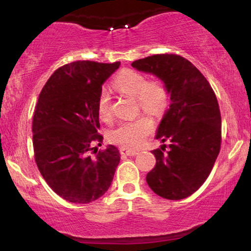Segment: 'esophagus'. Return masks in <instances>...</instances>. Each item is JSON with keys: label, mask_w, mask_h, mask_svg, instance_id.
<instances>
[{"label": "esophagus", "mask_w": 251, "mask_h": 251, "mask_svg": "<svg viewBox=\"0 0 251 251\" xmlns=\"http://www.w3.org/2000/svg\"><path fill=\"white\" fill-rule=\"evenodd\" d=\"M120 153H121V155H128V156H133L137 154L136 151L125 149V147H121V149H120Z\"/></svg>", "instance_id": "1"}]
</instances>
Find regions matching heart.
Masks as SVG:
<instances>
[{"instance_id": "obj_1", "label": "heart", "mask_w": 251, "mask_h": 251, "mask_svg": "<svg viewBox=\"0 0 251 251\" xmlns=\"http://www.w3.org/2000/svg\"><path fill=\"white\" fill-rule=\"evenodd\" d=\"M114 87L123 94L136 97L139 107L152 115H161L169 104V92L159 81L149 82L145 75L133 70H125L114 80ZM97 112L101 120L111 118V96L102 89L98 96ZM153 122L147 116L120 123L111 130L108 138L113 144L128 150H136L152 132Z\"/></svg>"}]
</instances>
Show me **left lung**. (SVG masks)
Instances as JSON below:
<instances>
[{"instance_id":"1","label":"left lung","mask_w":251,"mask_h":251,"mask_svg":"<svg viewBox=\"0 0 251 251\" xmlns=\"http://www.w3.org/2000/svg\"><path fill=\"white\" fill-rule=\"evenodd\" d=\"M137 71L155 75L170 97L156 130L166 145L152 153L155 167L146 181L154 193L181 200L197 192L211 173L221 150L222 119L217 98L201 72L178 54H154L131 64Z\"/></svg>"}]
</instances>
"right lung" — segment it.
Here are the masks:
<instances>
[{"label": "right lung", "mask_w": 251, "mask_h": 251, "mask_svg": "<svg viewBox=\"0 0 251 251\" xmlns=\"http://www.w3.org/2000/svg\"><path fill=\"white\" fill-rule=\"evenodd\" d=\"M121 63L74 61L58 68L39 96L33 116V147L41 175L54 193L89 203L106 193L120 162L114 145L90 156L98 133V96Z\"/></svg>", "instance_id": "obj_1"}]
</instances>
